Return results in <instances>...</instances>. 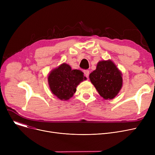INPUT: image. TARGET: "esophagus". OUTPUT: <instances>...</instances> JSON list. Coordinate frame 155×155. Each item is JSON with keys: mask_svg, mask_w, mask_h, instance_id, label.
<instances>
[{"mask_svg": "<svg viewBox=\"0 0 155 155\" xmlns=\"http://www.w3.org/2000/svg\"><path fill=\"white\" fill-rule=\"evenodd\" d=\"M84 74H85V77L87 78H88V76H89V70H85L84 71Z\"/></svg>", "mask_w": 155, "mask_h": 155, "instance_id": "obj_1", "label": "esophagus"}]
</instances>
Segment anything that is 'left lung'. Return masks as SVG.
Masks as SVG:
<instances>
[{
    "label": "left lung",
    "mask_w": 155,
    "mask_h": 155,
    "mask_svg": "<svg viewBox=\"0 0 155 155\" xmlns=\"http://www.w3.org/2000/svg\"><path fill=\"white\" fill-rule=\"evenodd\" d=\"M89 78L99 95L105 100L115 98L123 87V74L110 60L99 61Z\"/></svg>",
    "instance_id": "left-lung-1"
}]
</instances>
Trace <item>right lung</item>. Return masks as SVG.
<instances>
[{"label":"right lung","instance_id":"add662e5","mask_svg":"<svg viewBox=\"0 0 155 155\" xmlns=\"http://www.w3.org/2000/svg\"><path fill=\"white\" fill-rule=\"evenodd\" d=\"M87 78L79 70H72L63 63L49 73L48 82L53 94L61 101H68L73 96L77 87Z\"/></svg>","mask_w":155,"mask_h":155}]
</instances>
